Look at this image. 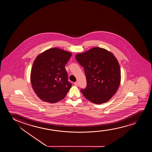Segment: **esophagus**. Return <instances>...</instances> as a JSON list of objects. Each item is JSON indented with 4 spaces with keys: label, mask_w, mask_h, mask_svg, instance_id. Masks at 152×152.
<instances>
[{
    "label": "esophagus",
    "mask_w": 152,
    "mask_h": 152,
    "mask_svg": "<svg viewBox=\"0 0 152 152\" xmlns=\"http://www.w3.org/2000/svg\"><path fill=\"white\" fill-rule=\"evenodd\" d=\"M74 85H75V86H78V82H77V81L75 82V83H74Z\"/></svg>",
    "instance_id": "obj_1"
}]
</instances>
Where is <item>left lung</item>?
Here are the masks:
<instances>
[{
  "label": "left lung",
  "instance_id": "obj_1",
  "mask_svg": "<svg viewBox=\"0 0 152 152\" xmlns=\"http://www.w3.org/2000/svg\"><path fill=\"white\" fill-rule=\"evenodd\" d=\"M75 57L86 76L87 87L80 90L83 96L94 104L107 102L121 83V69L115 56L105 49L94 47Z\"/></svg>",
  "mask_w": 152,
  "mask_h": 152
}]
</instances>
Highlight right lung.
I'll return each instance as SVG.
<instances>
[{"label": "right lung", "instance_id": "obj_1", "mask_svg": "<svg viewBox=\"0 0 152 152\" xmlns=\"http://www.w3.org/2000/svg\"><path fill=\"white\" fill-rule=\"evenodd\" d=\"M71 56L70 52L53 48L36 57L31 69V81L41 100L54 103L65 98L72 87L65 69Z\"/></svg>", "mask_w": 152, "mask_h": 152}]
</instances>
